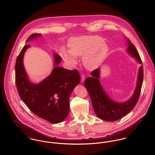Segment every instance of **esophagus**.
<instances>
[{
  "label": "esophagus",
  "mask_w": 155,
  "mask_h": 155,
  "mask_svg": "<svg viewBox=\"0 0 155 155\" xmlns=\"http://www.w3.org/2000/svg\"><path fill=\"white\" fill-rule=\"evenodd\" d=\"M85 78V77L84 74H81V82H84Z\"/></svg>",
  "instance_id": "esophagus-1"
}]
</instances>
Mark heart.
Masks as SVG:
<instances>
[{
	"label": "heart",
	"mask_w": 155,
	"mask_h": 155,
	"mask_svg": "<svg viewBox=\"0 0 155 155\" xmlns=\"http://www.w3.org/2000/svg\"><path fill=\"white\" fill-rule=\"evenodd\" d=\"M68 49L61 48L63 59L71 66L77 62L76 56H82L84 66L92 69L97 66L106 55L109 46L99 36H82L71 38L68 41Z\"/></svg>",
	"instance_id": "1"
}]
</instances>
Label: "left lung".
Segmentation results:
<instances>
[{
    "mask_svg": "<svg viewBox=\"0 0 155 155\" xmlns=\"http://www.w3.org/2000/svg\"><path fill=\"white\" fill-rule=\"evenodd\" d=\"M127 52L140 64L142 62L140 55L133 43L127 39ZM91 77L84 82L85 87L88 92L93 109L95 114L102 120L115 121L123 117L133 110L135 106L141 92L143 81V67H140L137 76V85L132 97L124 102H117L105 92L99 80L100 70L98 68L91 73Z\"/></svg>",
    "mask_w": 155,
    "mask_h": 155,
    "instance_id": "8db88e82",
    "label": "left lung"
}]
</instances>
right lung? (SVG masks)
I'll use <instances>...</instances> for the list:
<instances>
[{"instance_id": "1", "label": "right lung", "mask_w": 155, "mask_h": 155, "mask_svg": "<svg viewBox=\"0 0 155 155\" xmlns=\"http://www.w3.org/2000/svg\"><path fill=\"white\" fill-rule=\"evenodd\" d=\"M41 36L33 34L26 42ZM30 46L26 45L23 47L16 60L15 83L19 95L34 114L52 124L60 123L68 114L69 98L73 89L80 83L81 76L76 70L58 66L61 58L54 54L55 67L51 73L39 84L31 82L23 64L24 53Z\"/></svg>"}]
</instances>
